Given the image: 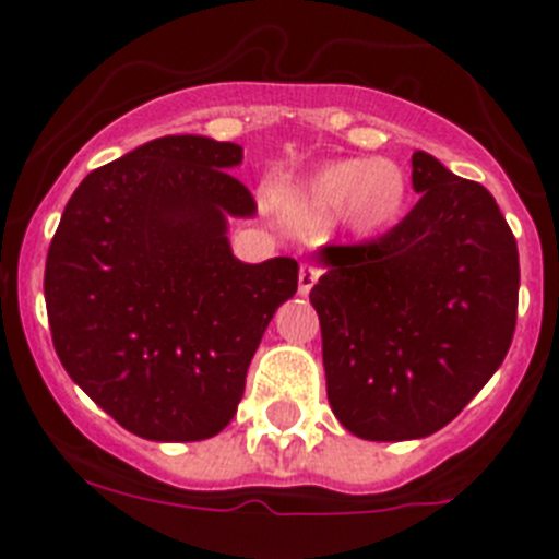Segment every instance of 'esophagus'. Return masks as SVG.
Here are the masks:
<instances>
[{
  "mask_svg": "<svg viewBox=\"0 0 559 559\" xmlns=\"http://www.w3.org/2000/svg\"><path fill=\"white\" fill-rule=\"evenodd\" d=\"M316 280H319V271H316L313 265H302V269H299V294L308 296L310 288L316 285Z\"/></svg>",
  "mask_w": 559,
  "mask_h": 559,
  "instance_id": "34e87169",
  "label": "esophagus"
}]
</instances>
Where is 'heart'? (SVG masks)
<instances>
[{"mask_svg":"<svg viewBox=\"0 0 559 559\" xmlns=\"http://www.w3.org/2000/svg\"><path fill=\"white\" fill-rule=\"evenodd\" d=\"M408 179L392 159H335L316 167L296 190L290 210L299 218L328 221L341 215L355 235H378L403 218Z\"/></svg>","mask_w":559,"mask_h":559,"instance_id":"heart-1","label":"heart"}]
</instances>
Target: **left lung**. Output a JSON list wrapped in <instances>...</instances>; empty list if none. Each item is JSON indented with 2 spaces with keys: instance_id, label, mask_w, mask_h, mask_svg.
I'll list each match as a JSON object with an SVG mask.
<instances>
[{
  "instance_id": "left-lung-1",
  "label": "left lung",
  "mask_w": 559,
  "mask_h": 559,
  "mask_svg": "<svg viewBox=\"0 0 559 559\" xmlns=\"http://www.w3.org/2000/svg\"><path fill=\"white\" fill-rule=\"evenodd\" d=\"M412 185L419 201L392 231L316 254L330 408L372 442L445 428L501 367L518 319V246L496 199L426 151Z\"/></svg>"
}]
</instances>
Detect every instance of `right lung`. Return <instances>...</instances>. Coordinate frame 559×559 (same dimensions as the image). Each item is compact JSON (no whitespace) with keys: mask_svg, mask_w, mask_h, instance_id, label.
Wrapping results in <instances>:
<instances>
[{"mask_svg":"<svg viewBox=\"0 0 559 559\" xmlns=\"http://www.w3.org/2000/svg\"><path fill=\"white\" fill-rule=\"evenodd\" d=\"M243 147L162 136L81 181L44 271L52 344L78 386L126 431L199 442L224 431L294 257L240 263L229 218L257 212L231 176Z\"/></svg>","mask_w":559,"mask_h":559,"instance_id":"add662e5","label":"right lung"}]
</instances>
